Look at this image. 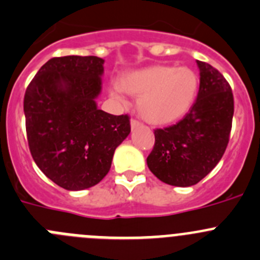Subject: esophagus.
Here are the masks:
<instances>
[{
  "mask_svg": "<svg viewBox=\"0 0 260 260\" xmlns=\"http://www.w3.org/2000/svg\"><path fill=\"white\" fill-rule=\"evenodd\" d=\"M138 127H141V123L138 122V120H135V119L131 120V128H132V129H136V128Z\"/></svg>",
  "mask_w": 260,
  "mask_h": 260,
  "instance_id": "esophagus-1",
  "label": "esophagus"
}]
</instances>
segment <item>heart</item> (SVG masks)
Masks as SVG:
<instances>
[{
  "label": "heart",
  "mask_w": 260,
  "mask_h": 260,
  "mask_svg": "<svg viewBox=\"0 0 260 260\" xmlns=\"http://www.w3.org/2000/svg\"><path fill=\"white\" fill-rule=\"evenodd\" d=\"M200 77L188 67L155 64L131 71L114 82L110 94L124 102V94L140 98L137 112L150 124L166 125L181 119L196 103Z\"/></svg>",
  "instance_id": "b5f03b06"
}]
</instances>
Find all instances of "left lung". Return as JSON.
I'll list each match as a JSON object with an SVG mask.
<instances>
[{"instance_id": "left-lung-1", "label": "left lung", "mask_w": 260, "mask_h": 260, "mask_svg": "<svg viewBox=\"0 0 260 260\" xmlns=\"http://www.w3.org/2000/svg\"><path fill=\"white\" fill-rule=\"evenodd\" d=\"M200 91L188 114L176 124L155 131V146L147 157L151 173L174 186L202 180L222 157L229 143L234 96L225 77L197 60Z\"/></svg>"}]
</instances>
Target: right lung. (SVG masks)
I'll list each match as a JSON object with an SVG mask.
<instances>
[{
	"instance_id": "1",
	"label": "right lung",
	"mask_w": 260,
	"mask_h": 260,
	"mask_svg": "<svg viewBox=\"0 0 260 260\" xmlns=\"http://www.w3.org/2000/svg\"><path fill=\"white\" fill-rule=\"evenodd\" d=\"M104 62L95 55L52 58L25 92L32 158L47 178L67 190L96 185L110 170L115 148L131 133L128 115L98 108Z\"/></svg>"
}]
</instances>
